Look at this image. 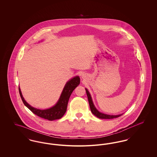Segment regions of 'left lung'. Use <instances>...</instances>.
I'll list each match as a JSON object with an SVG mask.
<instances>
[{
    "label": "left lung",
    "mask_w": 157,
    "mask_h": 157,
    "mask_svg": "<svg viewBox=\"0 0 157 157\" xmlns=\"http://www.w3.org/2000/svg\"><path fill=\"white\" fill-rule=\"evenodd\" d=\"M85 90H86V92L87 97L88 99V102H89V104H90V111L95 116H96L97 117L99 118H101V119H113V118H118L122 115V114H120L118 115H106V114H104V113L99 112L93 104V102L92 101V98L90 97L89 91L87 90V89H85Z\"/></svg>",
    "instance_id": "left-lung-1"
}]
</instances>
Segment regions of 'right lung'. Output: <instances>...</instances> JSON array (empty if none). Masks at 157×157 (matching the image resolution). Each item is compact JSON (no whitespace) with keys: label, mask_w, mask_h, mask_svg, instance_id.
Instances as JSON below:
<instances>
[{"label":"right lung","mask_w":157,"mask_h":157,"mask_svg":"<svg viewBox=\"0 0 157 157\" xmlns=\"http://www.w3.org/2000/svg\"><path fill=\"white\" fill-rule=\"evenodd\" d=\"M79 83L80 78L79 76H75L72 79H71L70 81H69L66 83L62 92V94L60 97L59 99L56 103V104L49 109L44 110L39 109L31 106L30 105L28 104L24 99L19 87V92L23 104L28 108H29L32 112L40 118L49 121H53L60 119L63 116V115L67 111V103L70 96L72 93L73 90L79 85Z\"/></svg>","instance_id":"obj_1"}]
</instances>
